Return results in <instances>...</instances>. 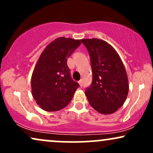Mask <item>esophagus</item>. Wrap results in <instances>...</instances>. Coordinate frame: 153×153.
<instances>
[{
    "label": "esophagus",
    "instance_id": "34e87169",
    "mask_svg": "<svg viewBox=\"0 0 153 153\" xmlns=\"http://www.w3.org/2000/svg\"><path fill=\"white\" fill-rule=\"evenodd\" d=\"M78 83H79V85H80V87H82V80H80L78 81Z\"/></svg>",
    "mask_w": 153,
    "mask_h": 153
}]
</instances>
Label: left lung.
<instances>
[{"instance_id": "8db88e82", "label": "left lung", "mask_w": 153, "mask_h": 153, "mask_svg": "<svg viewBox=\"0 0 153 153\" xmlns=\"http://www.w3.org/2000/svg\"><path fill=\"white\" fill-rule=\"evenodd\" d=\"M91 57L92 84L85 91L89 103L102 114L117 111L129 92L128 77L119 54L111 45L99 39H83Z\"/></svg>"}]
</instances>
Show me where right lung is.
<instances>
[{"label": "right lung", "mask_w": 153, "mask_h": 153, "mask_svg": "<svg viewBox=\"0 0 153 153\" xmlns=\"http://www.w3.org/2000/svg\"><path fill=\"white\" fill-rule=\"evenodd\" d=\"M81 44L80 40L59 37L42 52L31 75L32 96L46 111L62 109L73 99L79 84L71 78L68 58Z\"/></svg>", "instance_id": "obj_1"}]
</instances>
